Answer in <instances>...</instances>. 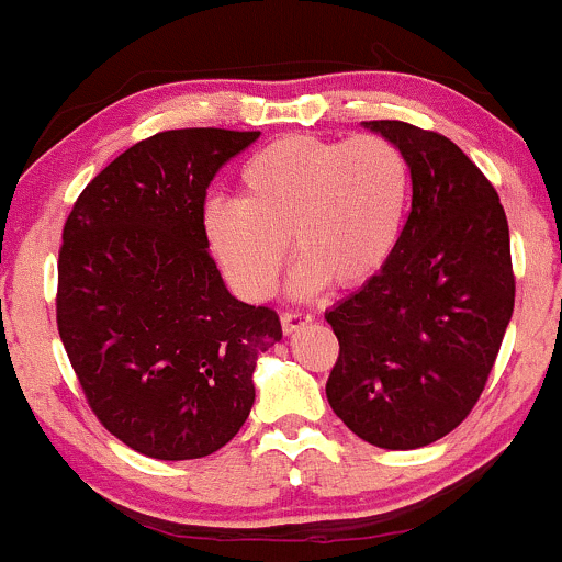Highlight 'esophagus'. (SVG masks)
I'll return each mask as SVG.
<instances>
[{
    "label": "esophagus",
    "mask_w": 562,
    "mask_h": 562,
    "mask_svg": "<svg viewBox=\"0 0 562 562\" xmlns=\"http://www.w3.org/2000/svg\"><path fill=\"white\" fill-rule=\"evenodd\" d=\"M313 321V315H307V313H285L280 317V323H282V331L285 334H293V331H299V328L302 326H307V323Z\"/></svg>",
    "instance_id": "34e87169"
}]
</instances>
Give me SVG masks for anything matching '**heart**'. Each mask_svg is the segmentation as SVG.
<instances>
[{"mask_svg":"<svg viewBox=\"0 0 562 562\" xmlns=\"http://www.w3.org/2000/svg\"><path fill=\"white\" fill-rule=\"evenodd\" d=\"M239 184L241 198H206L201 236L231 291L252 304L274 293L288 239L302 255L288 282L296 299L370 282L400 241L411 195L405 155L372 133L277 138L241 166Z\"/></svg>","mask_w":562,"mask_h":562,"instance_id":"b5f03b06","label":"heart"}]
</instances>
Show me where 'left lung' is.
<instances>
[{
	"mask_svg": "<svg viewBox=\"0 0 562 562\" xmlns=\"http://www.w3.org/2000/svg\"><path fill=\"white\" fill-rule=\"evenodd\" d=\"M411 168V214L389 263L326 313L339 359L331 411L378 449L435 443L484 391L514 313L512 241L495 187L446 135L364 122Z\"/></svg>",
	"mask_w": 562,
	"mask_h": 562,
	"instance_id": "1",
	"label": "left lung"
}]
</instances>
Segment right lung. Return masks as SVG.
I'll return each mask as SVG.
<instances>
[{
  "label": "right lung",
  "instance_id": "1",
  "mask_svg": "<svg viewBox=\"0 0 562 562\" xmlns=\"http://www.w3.org/2000/svg\"><path fill=\"white\" fill-rule=\"evenodd\" d=\"M260 133L190 127L130 146L78 195L56 326L94 416L151 459L223 449L255 402L280 317L231 296L201 236L214 173Z\"/></svg>",
  "mask_w": 562,
  "mask_h": 562
}]
</instances>
